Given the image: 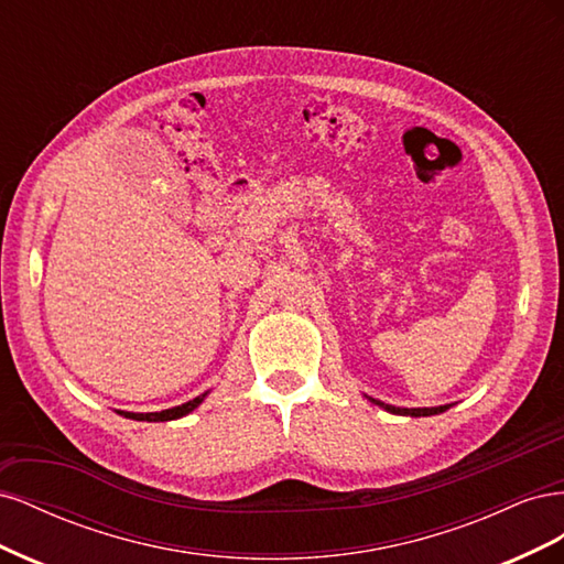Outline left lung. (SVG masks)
Returning <instances> with one entry per match:
<instances>
[{
    "instance_id": "1",
    "label": "left lung",
    "mask_w": 564,
    "mask_h": 564,
    "mask_svg": "<svg viewBox=\"0 0 564 564\" xmlns=\"http://www.w3.org/2000/svg\"><path fill=\"white\" fill-rule=\"evenodd\" d=\"M371 400V398H369ZM373 404H379V406H383L386 412H390V414H400V416H433V414H442V412H447L449 409V404H442V406H416V409H406V406H392V404H386V402H379V400H371Z\"/></svg>"
}]
</instances>
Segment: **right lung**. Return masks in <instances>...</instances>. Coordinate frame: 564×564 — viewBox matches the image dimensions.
Returning <instances> with one entry per match:
<instances>
[{"label": "right lung", "mask_w": 564, "mask_h": 564, "mask_svg": "<svg viewBox=\"0 0 564 564\" xmlns=\"http://www.w3.org/2000/svg\"><path fill=\"white\" fill-rule=\"evenodd\" d=\"M204 398H207V392H204V395H199V398H195V400H191V402H185V404H178V406H172V409H162V412H148V414L117 412V414H122L124 419H133V421H174V419L191 414L193 409H197L204 402Z\"/></svg>", "instance_id": "obj_1"}]
</instances>
